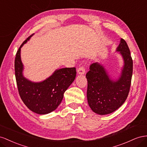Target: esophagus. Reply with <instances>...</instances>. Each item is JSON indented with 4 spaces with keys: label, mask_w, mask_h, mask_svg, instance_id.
Listing matches in <instances>:
<instances>
[{
    "label": "esophagus",
    "mask_w": 147,
    "mask_h": 147,
    "mask_svg": "<svg viewBox=\"0 0 147 147\" xmlns=\"http://www.w3.org/2000/svg\"><path fill=\"white\" fill-rule=\"evenodd\" d=\"M78 74H80V75H82V74H85V68L84 66H81L80 68H78Z\"/></svg>",
    "instance_id": "obj_1"
}]
</instances>
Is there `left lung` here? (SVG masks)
I'll use <instances>...</instances> for the list:
<instances>
[{"instance_id":"8db88e82","label":"left lung","mask_w":147,"mask_h":147,"mask_svg":"<svg viewBox=\"0 0 147 147\" xmlns=\"http://www.w3.org/2000/svg\"><path fill=\"white\" fill-rule=\"evenodd\" d=\"M116 51L124 63L118 78H113L102 63L98 62L92 64L86 74L88 104L92 111L100 115L110 114L118 109L126 100L131 87L133 62L123 39H121Z\"/></svg>"}]
</instances>
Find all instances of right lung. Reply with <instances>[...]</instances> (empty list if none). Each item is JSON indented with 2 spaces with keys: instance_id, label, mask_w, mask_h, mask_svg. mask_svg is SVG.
<instances>
[{
  "instance_id": "right-lung-1",
  "label": "right lung",
  "mask_w": 147,
  "mask_h": 147,
  "mask_svg": "<svg viewBox=\"0 0 147 147\" xmlns=\"http://www.w3.org/2000/svg\"><path fill=\"white\" fill-rule=\"evenodd\" d=\"M33 34L23 42L16 54V81L20 96L25 105L37 114L46 115L55 110L59 106L65 92L74 81L76 71L75 68L57 69L51 76L40 82H33L25 78L24 65L21 59V49Z\"/></svg>"
}]
</instances>
